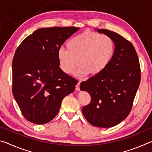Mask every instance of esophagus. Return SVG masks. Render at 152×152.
Wrapping results in <instances>:
<instances>
[{
    "label": "esophagus",
    "mask_w": 152,
    "mask_h": 152,
    "mask_svg": "<svg viewBox=\"0 0 152 152\" xmlns=\"http://www.w3.org/2000/svg\"><path fill=\"white\" fill-rule=\"evenodd\" d=\"M80 82H78L76 85V91H80Z\"/></svg>",
    "instance_id": "esophagus-1"
}]
</instances>
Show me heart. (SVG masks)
Here are the masks:
<instances>
[{"instance_id": "obj_1", "label": "heart", "mask_w": 152, "mask_h": 152, "mask_svg": "<svg viewBox=\"0 0 152 152\" xmlns=\"http://www.w3.org/2000/svg\"><path fill=\"white\" fill-rule=\"evenodd\" d=\"M66 50H60L58 60L64 73L72 74L79 67L76 75L88 74L98 76L105 70L113 60L115 45L110 37L96 32H84L74 36L66 43ZM79 64H78V63Z\"/></svg>"}]
</instances>
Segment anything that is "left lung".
Masks as SVG:
<instances>
[{
    "label": "left lung",
    "instance_id": "left-lung-1",
    "mask_svg": "<svg viewBox=\"0 0 152 152\" xmlns=\"http://www.w3.org/2000/svg\"><path fill=\"white\" fill-rule=\"evenodd\" d=\"M97 31L114 42L115 54L105 70L81 82V91H87L91 101L82 107L86 120L94 127L109 128L123 121L132 109L141 80L140 61L129 41L107 29Z\"/></svg>",
    "mask_w": 152,
    "mask_h": 152
}]
</instances>
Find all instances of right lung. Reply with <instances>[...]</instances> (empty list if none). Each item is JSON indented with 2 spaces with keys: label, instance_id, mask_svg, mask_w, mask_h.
Returning <instances> with one entry per match:
<instances>
[{
  "label": "right lung",
  "instance_id": "1",
  "mask_svg": "<svg viewBox=\"0 0 152 152\" xmlns=\"http://www.w3.org/2000/svg\"><path fill=\"white\" fill-rule=\"evenodd\" d=\"M79 29L54 27L36 30L23 41L12 60V94L27 121L42 125L58 114L64 97L78 82L61 70L58 52Z\"/></svg>",
  "mask_w": 152,
  "mask_h": 152
}]
</instances>
